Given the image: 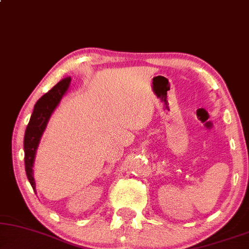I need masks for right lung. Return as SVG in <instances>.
<instances>
[{
	"mask_svg": "<svg viewBox=\"0 0 249 249\" xmlns=\"http://www.w3.org/2000/svg\"><path fill=\"white\" fill-rule=\"evenodd\" d=\"M71 77H65L54 85L48 93L42 95L34 106V110L26 127L24 138V151H25V170L28 181L33 189H36L34 178V161L36 151H37L39 141L44 133L46 125L51 118L53 111L57 109L61 99L67 93L71 86Z\"/></svg>",
	"mask_w": 249,
	"mask_h": 249,
	"instance_id": "1",
	"label": "right lung"
}]
</instances>
